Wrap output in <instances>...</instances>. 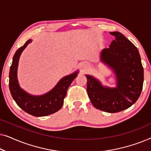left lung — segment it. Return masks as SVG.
<instances>
[{
	"label": "left lung",
	"mask_w": 151,
	"mask_h": 151,
	"mask_svg": "<svg viewBox=\"0 0 151 151\" xmlns=\"http://www.w3.org/2000/svg\"><path fill=\"white\" fill-rule=\"evenodd\" d=\"M110 34L115 36V40L109 48L101 51L100 60L114 73L116 86H104L93 76H85L92 104L101 111L113 113L129 108L139 98L143 87L144 69L137 47L120 32Z\"/></svg>",
	"instance_id": "1"
}]
</instances>
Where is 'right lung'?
Returning a JSON list of instances; mask_svg holds the SVG:
<instances>
[{"mask_svg": "<svg viewBox=\"0 0 151 151\" xmlns=\"http://www.w3.org/2000/svg\"><path fill=\"white\" fill-rule=\"evenodd\" d=\"M32 42L29 39L23 46L16 51L9 70V90L18 106L29 114L36 117H43L53 114L63 106L67 91L79 71L61 78L56 85L46 93L34 96L20 87L18 80V67L20 55L27 46Z\"/></svg>", "mask_w": 151, "mask_h": 151, "instance_id": "add662e5", "label": "right lung"}]
</instances>
